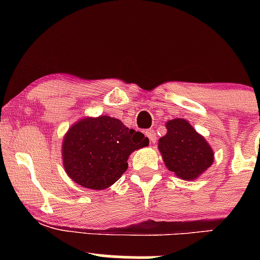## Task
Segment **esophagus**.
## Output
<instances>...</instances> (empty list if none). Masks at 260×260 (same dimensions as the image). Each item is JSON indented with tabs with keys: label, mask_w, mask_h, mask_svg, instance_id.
I'll use <instances>...</instances> for the list:
<instances>
[{
	"label": "esophagus",
	"mask_w": 260,
	"mask_h": 260,
	"mask_svg": "<svg viewBox=\"0 0 260 260\" xmlns=\"http://www.w3.org/2000/svg\"><path fill=\"white\" fill-rule=\"evenodd\" d=\"M145 136L148 137L149 138V140H150V143L151 144H153V143H155L156 142V133H155V131H153V129H148V131H145Z\"/></svg>",
	"instance_id": "obj_1"
}]
</instances>
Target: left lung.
<instances>
[{
    "instance_id": "left-lung-1",
    "label": "left lung",
    "mask_w": 260,
    "mask_h": 260,
    "mask_svg": "<svg viewBox=\"0 0 260 260\" xmlns=\"http://www.w3.org/2000/svg\"><path fill=\"white\" fill-rule=\"evenodd\" d=\"M168 133L159 139V150L166 168L186 181L198 178L214 162L209 143L182 118L166 123Z\"/></svg>"
}]
</instances>
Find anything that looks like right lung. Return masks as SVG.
Here are the masks:
<instances>
[{
  "label": "right lung",
  "instance_id": "1",
  "mask_svg": "<svg viewBox=\"0 0 260 260\" xmlns=\"http://www.w3.org/2000/svg\"><path fill=\"white\" fill-rule=\"evenodd\" d=\"M144 134L110 116L85 117L74 123L62 143L67 175L79 186L105 189L120 180L128 169V156L148 147Z\"/></svg>",
  "mask_w": 260,
  "mask_h": 260
}]
</instances>
